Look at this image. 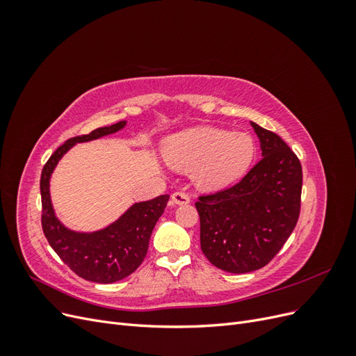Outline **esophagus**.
<instances>
[{"instance_id": "34e87169", "label": "esophagus", "mask_w": 356, "mask_h": 356, "mask_svg": "<svg viewBox=\"0 0 356 356\" xmlns=\"http://www.w3.org/2000/svg\"><path fill=\"white\" fill-rule=\"evenodd\" d=\"M172 202L175 204H187L190 202V196L184 191H175L174 195H172Z\"/></svg>"}]
</instances>
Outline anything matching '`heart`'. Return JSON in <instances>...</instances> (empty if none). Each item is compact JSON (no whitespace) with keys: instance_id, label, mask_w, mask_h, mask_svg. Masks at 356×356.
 <instances>
[{"instance_id":"1","label":"heart","mask_w":356,"mask_h":356,"mask_svg":"<svg viewBox=\"0 0 356 356\" xmlns=\"http://www.w3.org/2000/svg\"><path fill=\"white\" fill-rule=\"evenodd\" d=\"M255 153L252 138L213 127H199L170 138L165 156L181 170L195 172L196 184L218 190L239 179L250 168Z\"/></svg>"}]
</instances>
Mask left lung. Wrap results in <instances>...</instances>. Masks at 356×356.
Segmentation results:
<instances>
[{
	"mask_svg": "<svg viewBox=\"0 0 356 356\" xmlns=\"http://www.w3.org/2000/svg\"><path fill=\"white\" fill-rule=\"evenodd\" d=\"M261 160L236 184L200 195V248L221 270L248 273L270 263L296 229L303 170L275 132L252 123Z\"/></svg>",
	"mask_w": 356,
	"mask_h": 356,
	"instance_id": "left-lung-1",
	"label": "left lung"
}]
</instances>
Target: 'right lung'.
Returning a JSON list of instances; mask_svg holds the SVG:
<instances>
[{
	"instance_id": "add662e5",
	"label": "right lung",
	"mask_w": 356,
	"mask_h": 356,
	"mask_svg": "<svg viewBox=\"0 0 356 356\" xmlns=\"http://www.w3.org/2000/svg\"><path fill=\"white\" fill-rule=\"evenodd\" d=\"M126 124L118 122L111 126L98 127L88 135L74 136L62 144L46 161L41 172V225L46 239L60 260L71 270L86 281L98 284H113L134 273L141 266L148 251L149 236L157 220L163 213L169 195L159 196L153 200L135 203L123 217L101 232L75 233L58 221L51 208L49 179L59 159L75 143L110 135Z\"/></svg>"
}]
</instances>
